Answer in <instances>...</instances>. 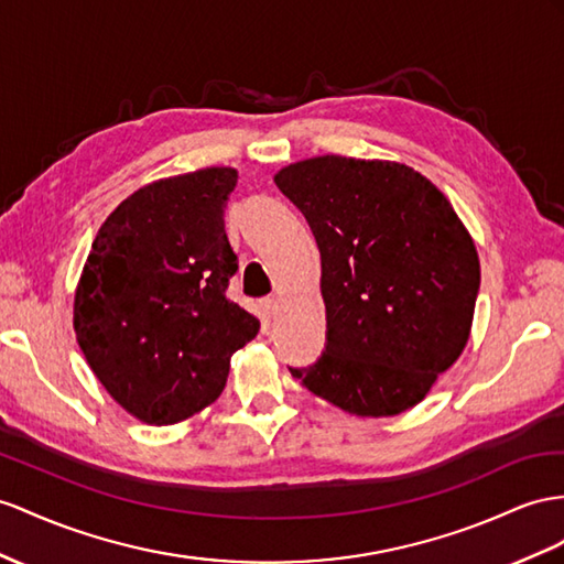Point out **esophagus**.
Here are the masks:
<instances>
[{
    "label": "esophagus",
    "instance_id": "34e87169",
    "mask_svg": "<svg viewBox=\"0 0 564 564\" xmlns=\"http://www.w3.org/2000/svg\"><path fill=\"white\" fill-rule=\"evenodd\" d=\"M259 307H262V312H264L267 316H273V314L279 312L281 302H279L276 295H269V297H264V300H259Z\"/></svg>",
    "mask_w": 564,
    "mask_h": 564
}]
</instances>
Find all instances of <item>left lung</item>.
I'll use <instances>...</instances> for the list:
<instances>
[{"mask_svg":"<svg viewBox=\"0 0 564 564\" xmlns=\"http://www.w3.org/2000/svg\"><path fill=\"white\" fill-rule=\"evenodd\" d=\"M322 252L326 352L291 369L355 416H395L465 350L481 269L469 230L420 171L324 154L273 176Z\"/></svg>","mask_w":564,"mask_h":564,"instance_id":"left-lung-1","label":"left lung"}]
</instances>
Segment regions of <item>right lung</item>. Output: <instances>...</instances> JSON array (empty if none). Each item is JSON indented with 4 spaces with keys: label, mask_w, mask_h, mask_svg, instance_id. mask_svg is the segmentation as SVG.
<instances>
[{
    "label": "right lung",
    "mask_w": 564,
    "mask_h": 564,
    "mask_svg": "<svg viewBox=\"0 0 564 564\" xmlns=\"http://www.w3.org/2000/svg\"><path fill=\"white\" fill-rule=\"evenodd\" d=\"M238 183L207 166L142 185L99 226L74 300L80 350L135 420L166 426L221 395L259 319L226 297L238 264L224 207Z\"/></svg>",
    "instance_id": "1"
}]
</instances>
